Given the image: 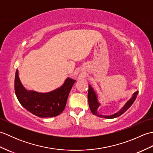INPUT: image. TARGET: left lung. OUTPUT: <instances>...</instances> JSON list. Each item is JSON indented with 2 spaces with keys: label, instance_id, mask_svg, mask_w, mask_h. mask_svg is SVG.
<instances>
[{
  "label": "left lung",
  "instance_id": "obj_1",
  "mask_svg": "<svg viewBox=\"0 0 153 153\" xmlns=\"http://www.w3.org/2000/svg\"><path fill=\"white\" fill-rule=\"evenodd\" d=\"M138 94V91L135 92L134 94H133L132 97L130 98V99L128 100V101L126 102L122 108L120 109L118 112H116L114 114L110 115V116H106V115H102L100 114L98 112V108L100 106V104L98 101V99H97V93H95V91L93 89V87L91 86L89 84V91H88V101H89V108L91 109V111L92 112L94 115H95L97 116H99L100 118H107V119H112V118H115L118 117L120 116H121L122 114L124 113L127 110H128L129 107H130L133 103L134 102L136 98H137Z\"/></svg>",
  "mask_w": 153,
  "mask_h": 153
}]
</instances>
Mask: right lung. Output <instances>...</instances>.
Segmentation results:
<instances>
[{
	"instance_id": "add662e5",
	"label": "right lung",
	"mask_w": 153,
	"mask_h": 153,
	"mask_svg": "<svg viewBox=\"0 0 153 153\" xmlns=\"http://www.w3.org/2000/svg\"><path fill=\"white\" fill-rule=\"evenodd\" d=\"M76 80L68 77L63 85L48 93L27 90L23 86L16 70L14 88L16 95L23 107L40 118L54 117L62 112L70 90Z\"/></svg>"
}]
</instances>
